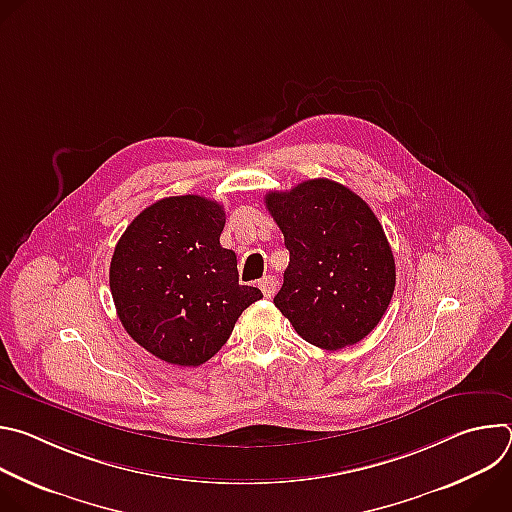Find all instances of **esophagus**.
<instances>
[{
    "label": "esophagus",
    "mask_w": 512,
    "mask_h": 512,
    "mask_svg": "<svg viewBox=\"0 0 512 512\" xmlns=\"http://www.w3.org/2000/svg\"><path fill=\"white\" fill-rule=\"evenodd\" d=\"M259 287L263 291L265 298H271L275 296V289H277V279L273 275H265L261 281H259Z\"/></svg>",
    "instance_id": "1"
}]
</instances>
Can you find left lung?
<instances>
[{"label": "left lung", "mask_w": 512, "mask_h": 512, "mask_svg": "<svg viewBox=\"0 0 512 512\" xmlns=\"http://www.w3.org/2000/svg\"><path fill=\"white\" fill-rule=\"evenodd\" d=\"M265 204L289 251L275 308L318 348L371 334L395 291L393 251L371 206L326 178L269 192Z\"/></svg>", "instance_id": "1"}]
</instances>
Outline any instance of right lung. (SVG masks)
I'll return each mask as SVG.
<instances>
[{
  "mask_svg": "<svg viewBox=\"0 0 512 512\" xmlns=\"http://www.w3.org/2000/svg\"><path fill=\"white\" fill-rule=\"evenodd\" d=\"M216 200L170 196L141 210L115 245L109 285L127 334L178 367H198L229 340L261 289L239 283L237 255L221 247Z\"/></svg>",
  "mask_w": 512,
  "mask_h": 512,
  "instance_id": "add662e5",
  "label": "right lung"
}]
</instances>
